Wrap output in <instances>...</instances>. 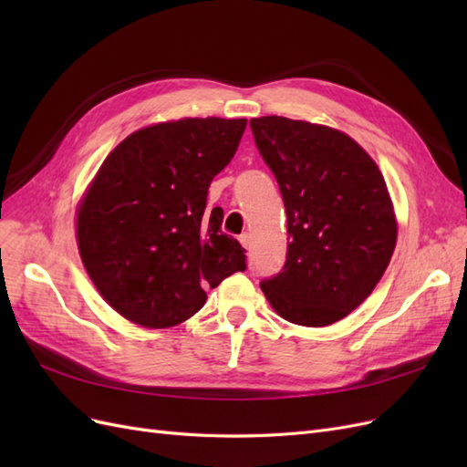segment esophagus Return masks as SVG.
I'll use <instances>...</instances> for the list:
<instances>
[{"label":"esophagus","mask_w":467,"mask_h":467,"mask_svg":"<svg viewBox=\"0 0 467 467\" xmlns=\"http://www.w3.org/2000/svg\"><path fill=\"white\" fill-rule=\"evenodd\" d=\"M239 242H242V245L245 247V249H251V235L249 234H244V235H239Z\"/></svg>","instance_id":"34e87169"}]
</instances>
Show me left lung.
<instances>
[{
	"label": "left lung",
	"mask_w": 467,
	"mask_h": 467,
	"mask_svg": "<svg viewBox=\"0 0 467 467\" xmlns=\"http://www.w3.org/2000/svg\"><path fill=\"white\" fill-rule=\"evenodd\" d=\"M249 126L280 187L290 239L285 266L261 290L290 323L331 325L368 298L393 255L386 181L355 140L329 126L285 117Z\"/></svg>",
	"instance_id": "left-lung-1"
}]
</instances>
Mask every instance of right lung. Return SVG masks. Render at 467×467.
Segmentation results:
<instances>
[{
  "label": "right lung",
  "instance_id": "obj_1",
  "mask_svg": "<svg viewBox=\"0 0 467 467\" xmlns=\"http://www.w3.org/2000/svg\"><path fill=\"white\" fill-rule=\"evenodd\" d=\"M245 119H181L148 126L109 153L78 210V247L99 294L142 327L194 316L206 290L245 271V249L206 210Z\"/></svg>",
  "mask_w": 467,
  "mask_h": 467
}]
</instances>
